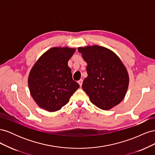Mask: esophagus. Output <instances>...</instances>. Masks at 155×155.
Returning <instances> with one entry per match:
<instances>
[{
  "mask_svg": "<svg viewBox=\"0 0 155 155\" xmlns=\"http://www.w3.org/2000/svg\"><path fill=\"white\" fill-rule=\"evenodd\" d=\"M78 83H79V86L81 87L82 85V83H83V79H80V80H79L78 81Z\"/></svg>",
  "mask_w": 155,
  "mask_h": 155,
  "instance_id": "esophagus-1",
  "label": "esophagus"
}]
</instances>
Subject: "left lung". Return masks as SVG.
Listing matches in <instances>:
<instances>
[{
	"label": "left lung",
	"mask_w": 155,
	"mask_h": 155,
	"mask_svg": "<svg viewBox=\"0 0 155 155\" xmlns=\"http://www.w3.org/2000/svg\"><path fill=\"white\" fill-rule=\"evenodd\" d=\"M87 63L88 76L84 79L83 90L91 101L102 110H109L124 100L129 78L121 61L112 50L94 45L79 47Z\"/></svg>",
	"instance_id": "1"
}]
</instances>
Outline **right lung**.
Listing matches in <instances>:
<instances>
[{
  "label": "right lung",
  "mask_w": 155,
  "mask_h": 155,
  "mask_svg": "<svg viewBox=\"0 0 155 155\" xmlns=\"http://www.w3.org/2000/svg\"><path fill=\"white\" fill-rule=\"evenodd\" d=\"M76 48L54 47L46 51L30 70L28 87L33 99L49 112L60 110L79 87L68 66Z\"/></svg>",
  "instance_id": "obj_1"
}]
</instances>
